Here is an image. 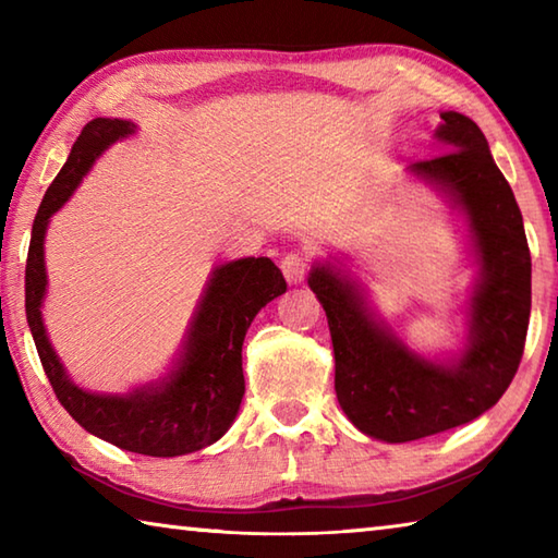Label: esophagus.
I'll use <instances>...</instances> for the list:
<instances>
[{"label": "esophagus", "mask_w": 558, "mask_h": 558, "mask_svg": "<svg viewBox=\"0 0 558 558\" xmlns=\"http://www.w3.org/2000/svg\"><path fill=\"white\" fill-rule=\"evenodd\" d=\"M280 268L290 286H298V282L305 280L310 263H307V256H302V253H288V256L280 260Z\"/></svg>", "instance_id": "esophagus-1"}]
</instances>
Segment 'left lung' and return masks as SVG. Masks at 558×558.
<instances>
[{
    "label": "left lung",
    "instance_id": "8db88e82",
    "mask_svg": "<svg viewBox=\"0 0 558 558\" xmlns=\"http://www.w3.org/2000/svg\"><path fill=\"white\" fill-rule=\"evenodd\" d=\"M440 120L446 155L409 172L446 194L470 226L480 276L465 347L430 362L372 313L364 288L342 270L323 263L307 278L332 335L337 401L359 430L386 442L436 436L493 409L522 362L532 310V258L512 189L475 122L456 110Z\"/></svg>",
    "mask_w": 558,
    "mask_h": 558
}]
</instances>
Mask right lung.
<instances>
[{
    "label": "right lung",
    "instance_id": "right-lung-1",
    "mask_svg": "<svg viewBox=\"0 0 558 558\" xmlns=\"http://www.w3.org/2000/svg\"><path fill=\"white\" fill-rule=\"evenodd\" d=\"M135 130L137 125L130 120H90L73 143L59 177L46 189L26 258V323L56 399L83 428L122 450L177 458L211 446L231 428L245 391L241 366L245 332L258 310L288 290V282L270 258H239L216 266L172 372L122 396L90 393L75 386L53 352L41 319L46 229L93 162Z\"/></svg>",
    "mask_w": 558,
    "mask_h": 558
}]
</instances>
